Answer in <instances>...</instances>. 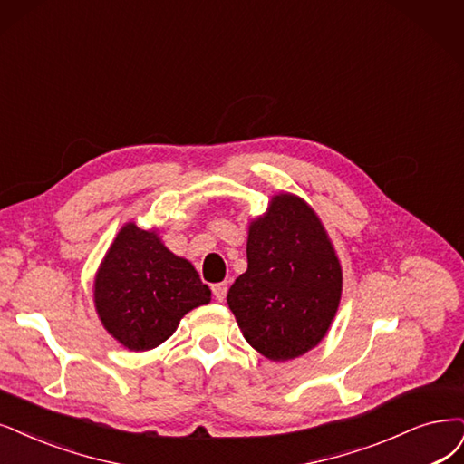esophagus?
<instances>
[{
	"mask_svg": "<svg viewBox=\"0 0 464 464\" xmlns=\"http://www.w3.org/2000/svg\"><path fill=\"white\" fill-rule=\"evenodd\" d=\"M227 283H218V285H212V295H214V298L218 300V302H221L223 298H226V295H227Z\"/></svg>",
	"mask_w": 464,
	"mask_h": 464,
	"instance_id": "1",
	"label": "esophagus"
}]
</instances>
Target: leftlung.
Wrapping results in <instances>:
<instances>
[{
    "instance_id": "8db88e82",
    "label": "left lung",
    "mask_w": 464,
    "mask_h": 464,
    "mask_svg": "<svg viewBox=\"0 0 464 464\" xmlns=\"http://www.w3.org/2000/svg\"><path fill=\"white\" fill-rule=\"evenodd\" d=\"M246 258L227 304L248 344L273 362L317 346L338 310L342 271L310 206L273 197L269 212L252 221Z\"/></svg>"
}]
</instances>
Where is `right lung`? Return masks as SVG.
I'll use <instances>...</instances> for the list:
<instances>
[{
  "label": "right lung",
  "instance_id": "right-lung-1",
  "mask_svg": "<svg viewBox=\"0 0 464 464\" xmlns=\"http://www.w3.org/2000/svg\"><path fill=\"white\" fill-rule=\"evenodd\" d=\"M208 302L210 288L197 269L133 223L118 233L95 279L102 324L133 352L157 348L187 312Z\"/></svg>",
  "mask_w": 464,
  "mask_h": 464
}]
</instances>
